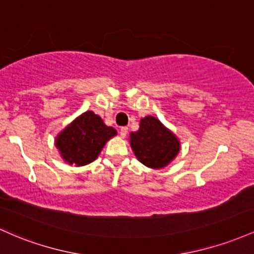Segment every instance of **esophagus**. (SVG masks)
Returning a JSON list of instances; mask_svg holds the SVG:
<instances>
[{
    "mask_svg": "<svg viewBox=\"0 0 254 254\" xmlns=\"http://www.w3.org/2000/svg\"><path fill=\"white\" fill-rule=\"evenodd\" d=\"M119 133H121L122 137H125L127 135V127H121V131H119Z\"/></svg>",
    "mask_w": 254,
    "mask_h": 254,
    "instance_id": "obj_1",
    "label": "esophagus"
}]
</instances>
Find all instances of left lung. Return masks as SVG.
<instances>
[{
	"mask_svg": "<svg viewBox=\"0 0 254 254\" xmlns=\"http://www.w3.org/2000/svg\"><path fill=\"white\" fill-rule=\"evenodd\" d=\"M130 144L137 159L150 168L168 165L179 151V141L156 118L145 117L139 129L130 133Z\"/></svg>",
	"mask_w": 254,
	"mask_h": 254,
	"instance_id": "1",
	"label": "left lung"
}]
</instances>
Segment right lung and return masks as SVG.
I'll return each instance as SVG.
<instances>
[{
	"label": "right lung",
	"instance_id": "right-lung-1",
	"mask_svg": "<svg viewBox=\"0 0 254 254\" xmlns=\"http://www.w3.org/2000/svg\"><path fill=\"white\" fill-rule=\"evenodd\" d=\"M117 133L99 116L87 111L66 127L56 139V147L69 164L83 166L97 159L105 143Z\"/></svg>",
	"mask_w": 254,
	"mask_h": 254
}]
</instances>
